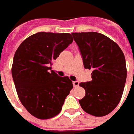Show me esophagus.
<instances>
[{
	"instance_id": "obj_1",
	"label": "esophagus",
	"mask_w": 134,
	"mask_h": 134,
	"mask_svg": "<svg viewBox=\"0 0 134 134\" xmlns=\"http://www.w3.org/2000/svg\"><path fill=\"white\" fill-rule=\"evenodd\" d=\"M79 84H80V83L78 81H74L73 82V85H74V87H78L79 86Z\"/></svg>"
}]
</instances>
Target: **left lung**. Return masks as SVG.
<instances>
[{
    "instance_id": "obj_1",
    "label": "left lung",
    "mask_w": 134,
    "mask_h": 134,
    "mask_svg": "<svg viewBox=\"0 0 134 134\" xmlns=\"http://www.w3.org/2000/svg\"><path fill=\"white\" fill-rule=\"evenodd\" d=\"M86 69L92 70V80L80 83L86 91L79 102L84 111L102 117L118 105L127 78L125 58L121 48L106 36L95 32H73Z\"/></svg>"
}]
</instances>
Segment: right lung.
I'll use <instances>...</instances> for the list:
<instances>
[{
  "label": "right lung",
  "mask_w": 134,
  "mask_h": 134,
  "mask_svg": "<svg viewBox=\"0 0 134 134\" xmlns=\"http://www.w3.org/2000/svg\"><path fill=\"white\" fill-rule=\"evenodd\" d=\"M74 39L70 33L37 32L28 37L15 52L12 76L21 103L38 119H49L60 112L73 89L68 76L51 70L54 60Z\"/></svg>",
  "instance_id": "1"
}]
</instances>
